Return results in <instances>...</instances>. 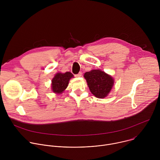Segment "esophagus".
Segmentation results:
<instances>
[{
  "label": "esophagus",
  "mask_w": 160,
  "mask_h": 160,
  "mask_svg": "<svg viewBox=\"0 0 160 160\" xmlns=\"http://www.w3.org/2000/svg\"><path fill=\"white\" fill-rule=\"evenodd\" d=\"M75 76L76 77H80L82 76V73H81V72H80L79 73H78L77 75H75Z\"/></svg>",
  "instance_id": "1"
}]
</instances>
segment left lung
<instances>
[{"mask_svg":"<svg viewBox=\"0 0 160 160\" xmlns=\"http://www.w3.org/2000/svg\"><path fill=\"white\" fill-rule=\"evenodd\" d=\"M91 93L98 98H106L111 91L114 80L111 76L100 70H92L83 75Z\"/></svg>","mask_w":160,"mask_h":160,"instance_id":"obj_1","label":"left lung"}]
</instances>
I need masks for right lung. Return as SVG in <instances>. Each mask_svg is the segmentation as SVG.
Wrapping results in <instances>:
<instances>
[{
    "label": "right lung",
    "instance_id": "obj_1",
    "mask_svg": "<svg viewBox=\"0 0 160 160\" xmlns=\"http://www.w3.org/2000/svg\"><path fill=\"white\" fill-rule=\"evenodd\" d=\"M73 77V75L69 72L64 73H58L52 80V90L56 94H61L69 83L70 80Z\"/></svg>",
    "mask_w": 160,
    "mask_h": 160
}]
</instances>
